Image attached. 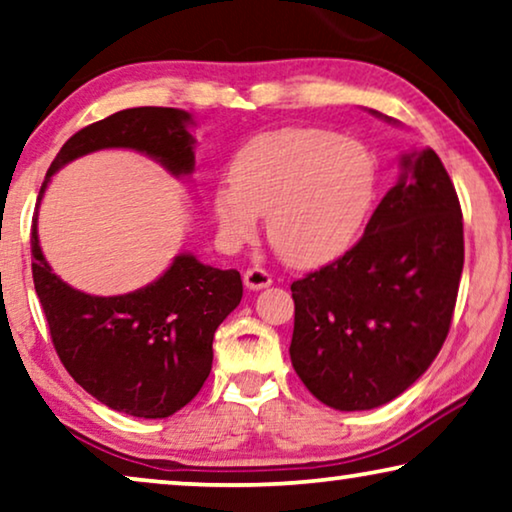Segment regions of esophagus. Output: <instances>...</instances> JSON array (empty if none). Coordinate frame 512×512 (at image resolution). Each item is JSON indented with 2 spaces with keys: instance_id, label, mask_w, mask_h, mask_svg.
<instances>
[{
  "instance_id": "34e87169",
  "label": "esophagus",
  "mask_w": 512,
  "mask_h": 512,
  "mask_svg": "<svg viewBox=\"0 0 512 512\" xmlns=\"http://www.w3.org/2000/svg\"><path fill=\"white\" fill-rule=\"evenodd\" d=\"M273 282L271 273L259 269V266H253V269H248L246 273H243V285H246L248 289H253V292H259V289L269 287Z\"/></svg>"
}]
</instances>
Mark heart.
<instances>
[{
    "label": "heart",
    "instance_id": "b5f03b06",
    "mask_svg": "<svg viewBox=\"0 0 512 512\" xmlns=\"http://www.w3.org/2000/svg\"><path fill=\"white\" fill-rule=\"evenodd\" d=\"M377 179L363 142L315 126L276 128L236 151L232 181L213 193V213L232 246L253 241L266 213L271 246L287 262L329 264L363 234Z\"/></svg>",
    "mask_w": 512,
    "mask_h": 512
}]
</instances>
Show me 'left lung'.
Returning a JSON list of instances; mask_svg holds the SVG:
<instances>
[{
  "instance_id": "obj_1",
  "label": "left lung",
  "mask_w": 512,
  "mask_h": 512,
  "mask_svg": "<svg viewBox=\"0 0 512 512\" xmlns=\"http://www.w3.org/2000/svg\"><path fill=\"white\" fill-rule=\"evenodd\" d=\"M400 170L361 241L292 282V365L319 402L340 411L398 398L451 329L464 264L455 186L430 147L402 154Z\"/></svg>"
}]
</instances>
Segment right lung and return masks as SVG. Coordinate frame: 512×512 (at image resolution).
I'll list each match as a JSON object with an SVG mask.
<instances>
[{
  "label": "right lung",
  "mask_w": 512,
  "mask_h": 512,
  "mask_svg": "<svg viewBox=\"0 0 512 512\" xmlns=\"http://www.w3.org/2000/svg\"><path fill=\"white\" fill-rule=\"evenodd\" d=\"M195 121L177 108H131L96 121L68 140L38 193L32 225V273L52 345L78 384L110 409L167 418L195 398L213 363V333L241 303L239 271L213 269L179 253L147 287L119 296L80 292L61 280L38 241V207L50 179L94 151L131 149L172 177L195 170Z\"/></svg>",
  "instance_id": "obj_1"
}]
</instances>
